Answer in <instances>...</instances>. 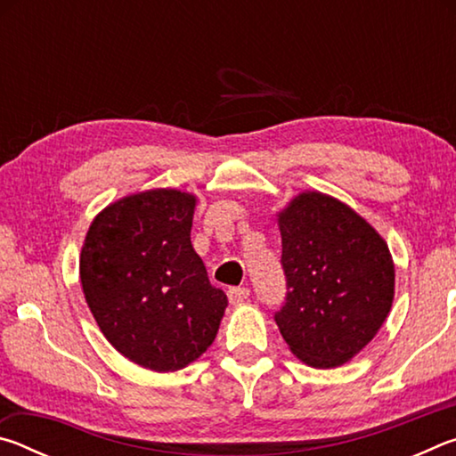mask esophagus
Wrapping results in <instances>:
<instances>
[{"label":"esophagus","mask_w":456,"mask_h":456,"mask_svg":"<svg viewBox=\"0 0 456 456\" xmlns=\"http://www.w3.org/2000/svg\"><path fill=\"white\" fill-rule=\"evenodd\" d=\"M249 296H251L249 288H231V289L227 291L229 302L233 304V305H239V304L247 302V299H249Z\"/></svg>","instance_id":"34e87169"}]
</instances>
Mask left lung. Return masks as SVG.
Segmentation results:
<instances>
[{
  "label": "left lung",
  "mask_w": 456,
  "mask_h": 456,
  "mask_svg": "<svg viewBox=\"0 0 456 456\" xmlns=\"http://www.w3.org/2000/svg\"><path fill=\"white\" fill-rule=\"evenodd\" d=\"M280 231L285 297L275 323L299 360L336 368L364 348L390 312L388 245L348 205L322 192L293 199Z\"/></svg>",
  "instance_id": "left-lung-1"
}]
</instances>
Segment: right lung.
<instances>
[{"label": "right lung", "mask_w": 456, "mask_h": 456, "mask_svg": "<svg viewBox=\"0 0 456 456\" xmlns=\"http://www.w3.org/2000/svg\"><path fill=\"white\" fill-rule=\"evenodd\" d=\"M192 213L189 192H138L106 207L82 247V289L100 330L122 356L154 372L197 360L227 307L191 245Z\"/></svg>", "instance_id": "obj_1"}]
</instances>
